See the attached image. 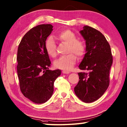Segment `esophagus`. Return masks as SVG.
Listing matches in <instances>:
<instances>
[{
  "label": "esophagus",
  "instance_id": "34e87169",
  "mask_svg": "<svg viewBox=\"0 0 127 127\" xmlns=\"http://www.w3.org/2000/svg\"><path fill=\"white\" fill-rule=\"evenodd\" d=\"M62 73H63V74H68L69 73V72L67 71V70H63V71H62Z\"/></svg>",
  "mask_w": 127,
  "mask_h": 127
}]
</instances>
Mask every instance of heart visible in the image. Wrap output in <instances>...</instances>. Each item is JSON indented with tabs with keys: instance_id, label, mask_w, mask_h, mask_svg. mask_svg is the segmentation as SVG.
I'll list each match as a JSON object with an SVG mask.
<instances>
[{
	"instance_id": "obj_1",
	"label": "heart",
	"mask_w": 127,
	"mask_h": 127,
	"mask_svg": "<svg viewBox=\"0 0 127 127\" xmlns=\"http://www.w3.org/2000/svg\"><path fill=\"white\" fill-rule=\"evenodd\" d=\"M55 38L61 42L68 44L66 54L56 60L54 63L56 68L69 70L76 63L77 57L82 58L86 53V45L84 42L77 39L76 34L69 30L59 32L55 35ZM45 49L48 54L53 58L57 56V45L52 37H49L45 42Z\"/></svg>"
}]
</instances>
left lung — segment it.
I'll list each match as a JSON object with an SVG mask.
<instances>
[{
  "mask_svg": "<svg viewBox=\"0 0 127 127\" xmlns=\"http://www.w3.org/2000/svg\"><path fill=\"white\" fill-rule=\"evenodd\" d=\"M80 33L86 40V53L79 68L87 72L78 73L74 92L82 101L90 103L101 97L109 87L113 56L110 45L99 31L85 26Z\"/></svg>",
  "mask_w": 127,
  "mask_h": 127,
  "instance_id": "8db88e82",
  "label": "left lung"
}]
</instances>
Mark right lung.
Here are the masks:
<instances>
[{
	"label": "right lung",
	"instance_id": "add662e5",
	"mask_svg": "<svg viewBox=\"0 0 127 127\" xmlns=\"http://www.w3.org/2000/svg\"><path fill=\"white\" fill-rule=\"evenodd\" d=\"M50 24L40 25L25 34L17 51V74L22 93L36 104L46 102L54 91V83L61 70H50L51 62L45 49L47 37L53 31Z\"/></svg>",
	"mask_w": 127,
	"mask_h": 127
}]
</instances>
